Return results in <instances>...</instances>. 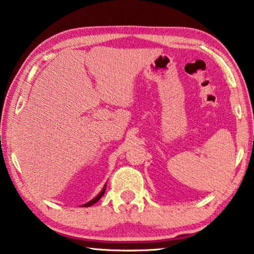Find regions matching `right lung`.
<instances>
[{"instance_id":"right-lung-1","label":"right lung","mask_w":254,"mask_h":254,"mask_svg":"<svg viewBox=\"0 0 254 254\" xmlns=\"http://www.w3.org/2000/svg\"><path fill=\"white\" fill-rule=\"evenodd\" d=\"M105 190H106V184H105V185H104L103 190L99 192V194H98V195H96L94 199H92V200H90V201H89V202H87V203H84V204H82V207H89V206H92V204H94V203H96V202H97V201H98V200H99L100 198H102V196L104 195V193H105Z\"/></svg>"}]
</instances>
